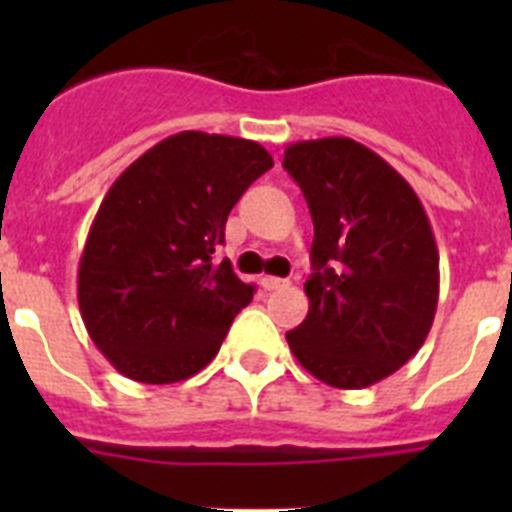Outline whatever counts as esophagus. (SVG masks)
<instances>
[{
  "instance_id": "obj_1",
  "label": "esophagus",
  "mask_w": 512,
  "mask_h": 512,
  "mask_svg": "<svg viewBox=\"0 0 512 512\" xmlns=\"http://www.w3.org/2000/svg\"><path fill=\"white\" fill-rule=\"evenodd\" d=\"M261 284H264V289H284V287H289V282L287 279H279V277H264L261 279Z\"/></svg>"
}]
</instances>
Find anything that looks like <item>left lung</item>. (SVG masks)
Masks as SVG:
<instances>
[{"mask_svg": "<svg viewBox=\"0 0 512 512\" xmlns=\"http://www.w3.org/2000/svg\"><path fill=\"white\" fill-rule=\"evenodd\" d=\"M284 169L315 225L310 310L287 343L312 377L361 390L408 364L431 330L438 305L431 223L413 187L351 138L292 143Z\"/></svg>", "mask_w": 512, "mask_h": 512, "instance_id": "1", "label": "left lung"}]
</instances>
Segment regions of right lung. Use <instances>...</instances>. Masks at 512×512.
<instances>
[{
  "mask_svg": "<svg viewBox=\"0 0 512 512\" xmlns=\"http://www.w3.org/2000/svg\"><path fill=\"white\" fill-rule=\"evenodd\" d=\"M274 166L259 143L184 130L117 176L79 261V310L94 346L135 382L205 369L253 284L215 261L243 192Z\"/></svg>",
  "mask_w": 512,
  "mask_h": 512,
  "instance_id": "1",
  "label": "right lung"
}]
</instances>
